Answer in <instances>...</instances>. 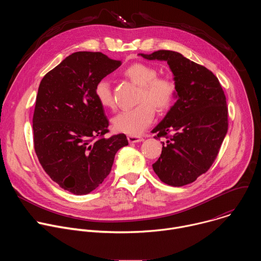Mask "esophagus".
Instances as JSON below:
<instances>
[{
    "mask_svg": "<svg viewBox=\"0 0 261 261\" xmlns=\"http://www.w3.org/2000/svg\"><path fill=\"white\" fill-rule=\"evenodd\" d=\"M142 140H143V138L140 136H132V135L128 136V141L130 143H136V142H140Z\"/></svg>",
    "mask_w": 261,
    "mask_h": 261,
    "instance_id": "34e87169",
    "label": "esophagus"
}]
</instances>
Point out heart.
Wrapping results in <instances>:
<instances>
[{"label": "heart", "instance_id": "obj_1", "mask_svg": "<svg viewBox=\"0 0 261 261\" xmlns=\"http://www.w3.org/2000/svg\"><path fill=\"white\" fill-rule=\"evenodd\" d=\"M124 76L139 87L135 107L121 111L114 120L116 131L138 136L150 126L155 118V109L165 113L173 104L176 96L174 82L164 75H158L155 67L134 63L123 71ZM97 101L104 108H114L115 98L113 90L106 80L99 81L95 86Z\"/></svg>", "mask_w": 261, "mask_h": 261}]
</instances>
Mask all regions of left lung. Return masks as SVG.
<instances>
[{
  "instance_id": "8db88e82",
  "label": "left lung",
  "mask_w": 261,
  "mask_h": 261,
  "mask_svg": "<svg viewBox=\"0 0 261 261\" xmlns=\"http://www.w3.org/2000/svg\"><path fill=\"white\" fill-rule=\"evenodd\" d=\"M141 57L167 61L174 75L178 99L152 131L156 139H167L153 169L161 181L181 187L205 173L218 156L228 130L226 97L211 70L179 53L163 49Z\"/></svg>"
}]
</instances>
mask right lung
<instances>
[{
    "label": "right lung",
    "mask_w": 261,
    "mask_h": 261,
    "mask_svg": "<svg viewBox=\"0 0 261 261\" xmlns=\"http://www.w3.org/2000/svg\"><path fill=\"white\" fill-rule=\"evenodd\" d=\"M122 65L102 53L77 51L42 79L33 116L35 153L61 188L84 195L102 184L125 134L105 137L109 122L95 96L96 84Z\"/></svg>",
    "instance_id": "obj_1"
}]
</instances>
